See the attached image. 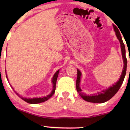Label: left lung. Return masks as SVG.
Wrapping results in <instances>:
<instances>
[{
    "instance_id": "left-lung-1",
    "label": "left lung",
    "mask_w": 130,
    "mask_h": 130,
    "mask_svg": "<svg viewBox=\"0 0 130 130\" xmlns=\"http://www.w3.org/2000/svg\"><path fill=\"white\" fill-rule=\"evenodd\" d=\"M113 27L115 32V34H116L117 38L120 41L121 47L122 56L124 61V67L122 72V74L121 75L119 80L117 83H115L114 85H113L112 86H110L108 89H106L105 90H102L101 92H98V93L94 94V95H87L82 92L81 89L80 88V82L82 73L80 72V70L77 69V80H76V89H77V91L79 93V95L85 101H88V102L92 103H104L106 102V101L109 100L110 99H111L117 93V92L120 89L122 83H123L124 77H125L126 74V71H127V60L125 56V48L118 28L116 26L114 25H113Z\"/></svg>"
}]
</instances>
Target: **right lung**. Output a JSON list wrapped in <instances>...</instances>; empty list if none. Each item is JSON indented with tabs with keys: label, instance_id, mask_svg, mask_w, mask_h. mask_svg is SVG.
Returning <instances> with one entry per match:
<instances>
[{
	"label": "right lung",
	"instance_id": "obj_1",
	"mask_svg": "<svg viewBox=\"0 0 130 130\" xmlns=\"http://www.w3.org/2000/svg\"><path fill=\"white\" fill-rule=\"evenodd\" d=\"M5 71H6V70H5ZM59 71L60 70L57 71V72H56V73L54 74V76H53V79H52V83H53V90H52V91H51V92L50 93V95H47V96L42 97V98H23L22 96H20L19 94L17 93V92H16V93H17V95H18L20 97L21 99H23V100L25 101V102H26L27 103H29V104H39V103H41V102H45V101H47L48 99L50 98L53 95H54V92H55V90H56V82H57V77H58V73H59ZM6 76L7 79H8V77H7L6 73ZM10 86H11V88L13 89V88H12V86H11V85H10Z\"/></svg>",
	"mask_w": 130,
	"mask_h": 130
}]
</instances>
